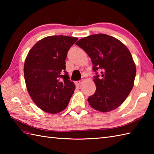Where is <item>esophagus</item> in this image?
<instances>
[{"mask_svg":"<svg viewBox=\"0 0 154 154\" xmlns=\"http://www.w3.org/2000/svg\"><path fill=\"white\" fill-rule=\"evenodd\" d=\"M83 82V80H79V81H75V85H77V86H79V85H81V83Z\"/></svg>","mask_w":154,"mask_h":154,"instance_id":"obj_1","label":"esophagus"}]
</instances>
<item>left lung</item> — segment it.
<instances>
[{
	"label": "left lung",
	"mask_w": 154,
	"mask_h": 154,
	"mask_svg": "<svg viewBox=\"0 0 154 154\" xmlns=\"http://www.w3.org/2000/svg\"><path fill=\"white\" fill-rule=\"evenodd\" d=\"M75 44L91 59L93 69L102 70L100 77H94L95 93L88 98L89 105L107 112L120 106L134 86L136 73L134 61L128 49L110 35L93 34L80 39Z\"/></svg>",
	"instance_id": "left-lung-1"
}]
</instances>
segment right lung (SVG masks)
I'll list each match as a JSON object with an SVG mask.
<instances>
[{
    "label": "right lung",
    "mask_w": 154,
    "mask_h": 154,
    "mask_svg": "<svg viewBox=\"0 0 154 154\" xmlns=\"http://www.w3.org/2000/svg\"><path fill=\"white\" fill-rule=\"evenodd\" d=\"M78 40L51 35L39 40L25 60L24 74L31 99L40 109L57 114L67 107L75 86L65 71L67 51Z\"/></svg>",
    "instance_id": "1"
}]
</instances>
